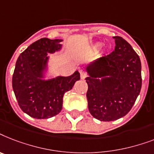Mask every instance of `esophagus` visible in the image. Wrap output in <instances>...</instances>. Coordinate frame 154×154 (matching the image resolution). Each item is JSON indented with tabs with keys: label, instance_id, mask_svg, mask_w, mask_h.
Listing matches in <instances>:
<instances>
[{
	"label": "esophagus",
	"instance_id": "obj_1",
	"mask_svg": "<svg viewBox=\"0 0 154 154\" xmlns=\"http://www.w3.org/2000/svg\"><path fill=\"white\" fill-rule=\"evenodd\" d=\"M79 73H80V78L82 79H84L87 76V72L83 71V70H80V71H79Z\"/></svg>",
	"mask_w": 154,
	"mask_h": 154
}]
</instances>
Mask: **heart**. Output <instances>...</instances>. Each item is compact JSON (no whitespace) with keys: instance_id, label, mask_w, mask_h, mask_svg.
Listing matches in <instances>:
<instances>
[{"instance_id":"1","label":"heart","mask_w":154,"mask_h":154,"mask_svg":"<svg viewBox=\"0 0 154 154\" xmlns=\"http://www.w3.org/2000/svg\"><path fill=\"white\" fill-rule=\"evenodd\" d=\"M98 44H97L96 46H95V48H98Z\"/></svg>"}]
</instances>
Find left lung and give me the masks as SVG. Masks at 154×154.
I'll return each instance as SVG.
<instances>
[{"label": "left lung", "instance_id": "1", "mask_svg": "<svg viewBox=\"0 0 154 154\" xmlns=\"http://www.w3.org/2000/svg\"><path fill=\"white\" fill-rule=\"evenodd\" d=\"M114 51L87 67L88 109L100 121L122 118L134 104L141 88V60L129 43L114 36Z\"/></svg>", "mask_w": 154, "mask_h": 154}]
</instances>
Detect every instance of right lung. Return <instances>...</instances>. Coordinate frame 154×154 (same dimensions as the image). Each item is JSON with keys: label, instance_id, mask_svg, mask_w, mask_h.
<instances>
[{"label": "right lung", "instance_id": "add662e5", "mask_svg": "<svg viewBox=\"0 0 154 154\" xmlns=\"http://www.w3.org/2000/svg\"><path fill=\"white\" fill-rule=\"evenodd\" d=\"M62 40L42 38L24 50L18 57L13 75V88L20 107L34 119H49L61 111L63 98L72 89L80 75L76 71L67 77L44 80L48 53L60 51Z\"/></svg>", "mask_w": 154, "mask_h": 154}]
</instances>
